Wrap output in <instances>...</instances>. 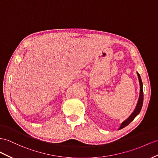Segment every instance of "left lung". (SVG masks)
Returning <instances> with one entry per match:
<instances>
[{"instance_id":"left-lung-1","label":"left lung","mask_w":158,"mask_h":158,"mask_svg":"<svg viewBox=\"0 0 158 158\" xmlns=\"http://www.w3.org/2000/svg\"><path fill=\"white\" fill-rule=\"evenodd\" d=\"M137 76H138L139 85H140V93H139V97L138 102H137V106H136V107L135 109V110L133 111V112L132 113L131 115L129 116L126 120L124 121L123 122L121 123V126H120L119 129H121L125 127V126H127V125H129V123H130L131 121L133 119H134V118H135V117L139 114V112H140V111L141 110V107H142V106H143V83H142V81H141V77H140L139 74L137 72Z\"/></svg>"}]
</instances>
